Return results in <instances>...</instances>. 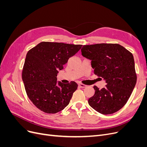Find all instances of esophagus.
<instances>
[{
    "label": "esophagus",
    "instance_id": "obj_1",
    "mask_svg": "<svg viewBox=\"0 0 147 147\" xmlns=\"http://www.w3.org/2000/svg\"><path fill=\"white\" fill-rule=\"evenodd\" d=\"M78 86L80 87V88H82L86 87V85H85V84H82V83H79L78 84Z\"/></svg>",
    "mask_w": 147,
    "mask_h": 147
}]
</instances>
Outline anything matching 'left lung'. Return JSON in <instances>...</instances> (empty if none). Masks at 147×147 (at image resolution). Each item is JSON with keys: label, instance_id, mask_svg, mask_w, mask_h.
<instances>
[{"label": "left lung", "instance_id": "1", "mask_svg": "<svg viewBox=\"0 0 147 147\" xmlns=\"http://www.w3.org/2000/svg\"><path fill=\"white\" fill-rule=\"evenodd\" d=\"M82 55L91 61L94 74L105 80L101 90L94 86V95L88 104L97 112L112 114L126 104L137 82L133 55L119 44L83 45Z\"/></svg>", "mask_w": 147, "mask_h": 147}]
</instances>
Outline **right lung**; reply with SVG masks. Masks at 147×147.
Segmentation results:
<instances>
[{"label":"right lung","instance_id":"1","mask_svg":"<svg viewBox=\"0 0 147 147\" xmlns=\"http://www.w3.org/2000/svg\"><path fill=\"white\" fill-rule=\"evenodd\" d=\"M82 46L42 42L28 52L22 79L29 99L37 109L56 113L68 105L78 84L75 82L57 83L56 77Z\"/></svg>","mask_w":147,"mask_h":147}]
</instances>
